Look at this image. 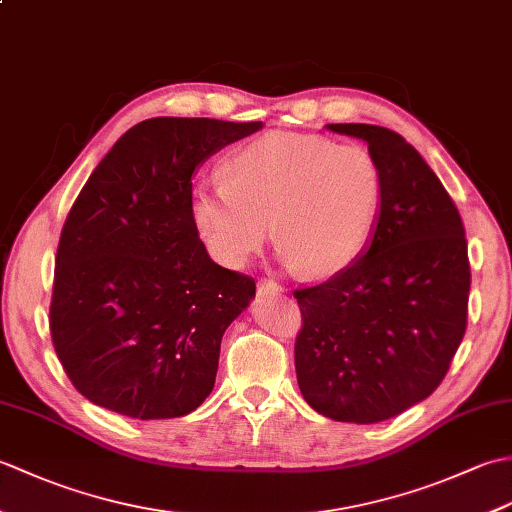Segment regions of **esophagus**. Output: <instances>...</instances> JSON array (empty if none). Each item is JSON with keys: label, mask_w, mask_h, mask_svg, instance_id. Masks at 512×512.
Returning <instances> with one entry per match:
<instances>
[{"label": "esophagus", "mask_w": 512, "mask_h": 512, "mask_svg": "<svg viewBox=\"0 0 512 512\" xmlns=\"http://www.w3.org/2000/svg\"><path fill=\"white\" fill-rule=\"evenodd\" d=\"M257 292L259 295H279V292H284V288H281L279 284H275V281H270V279H262L257 284Z\"/></svg>", "instance_id": "esophagus-1"}]
</instances>
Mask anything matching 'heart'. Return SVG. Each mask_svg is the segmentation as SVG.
Instances as JSON below:
<instances>
[{
	"label": "heart",
	"instance_id": "b5f03b06",
	"mask_svg": "<svg viewBox=\"0 0 512 512\" xmlns=\"http://www.w3.org/2000/svg\"><path fill=\"white\" fill-rule=\"evenodd\" d=\"M383 204V169L365 147L266 134L235 151L224 180L195 191L191 215L224 266L237 268L255 255L273 222L281 264L332 277L372 246Z\"/></svg>",
	"mask_w": 512,
	"mask_h": 512
}]
</instances>
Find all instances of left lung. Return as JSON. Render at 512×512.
Wrapping results in <instances>:
<instances>
[{
	"label": "left lung",
	"mask_w": 512,
	"mask_h": 512,
	"mask_svg": "<svg viewBox=\"0 0 512 512\" xmlns=\"http://www.w3.org/2000/svg\"><path fill=\"white\" fill-rule=\"evenodd\" d=\"M367 143L385 176L374 242L325 284L297 290L301 396L325 418L374 424L431 396L462 343L471 266L462 217L400 134L325 125Z\"/></svg>",
	"instance_id": "1"
}]
</instances>
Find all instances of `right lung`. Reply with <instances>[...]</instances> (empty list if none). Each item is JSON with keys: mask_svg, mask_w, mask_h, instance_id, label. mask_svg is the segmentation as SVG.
I'll use <instances>...</instances> for the list:
<instances>
[{"mask_svg": "<svg viewBox=\"0 0 512 512\" xmlns=\"http://www.w3.org/2000/svg\"><path fill=\"white\" fill-rule=\"evenodd\" d=\"M262 123L158 116L116 140L65 220L50 332L72 385L138 420L180 418L215 385L255 281L215 264L193 224V176Z\"/></svg>", "mask_w": 512, "mask_h": 512, "instance_id": "1", "label": "right lung"}]
</instances>
